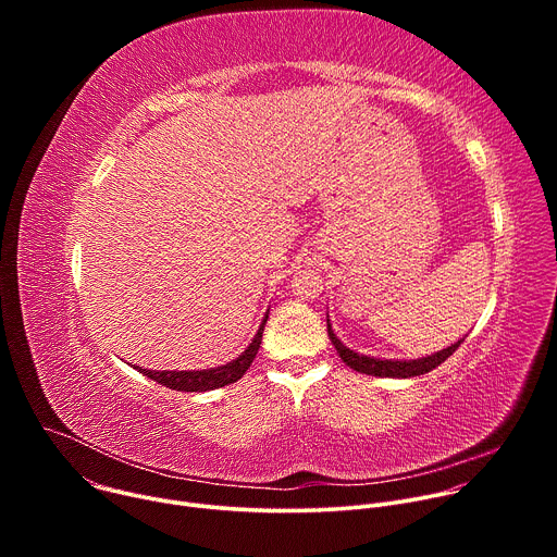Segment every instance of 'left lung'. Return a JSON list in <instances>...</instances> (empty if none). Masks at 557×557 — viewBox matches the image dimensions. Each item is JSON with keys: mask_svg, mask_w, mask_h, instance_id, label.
Returning <instances> with one entry per match:
<instances>
[{"mask_svg": "<svg viewBox=\"0 0 557 557\" xmlns=\"http://www.w3.org/2000/svg\"><path fill=\"white\" fill-rule=\"evenodd\" d=\"M329 326V337L335 346V350L339 352L342 361L346 366H350L352 370L361 372V374H372V376H389V379H408V376H419L425 374L430 370H434L436 366H441L447 357H451L456 352V348L462 344V339H458L456 344L421 357V359H381V357H370V355H361L357 350H350L348 346H344V342L335 335L331 320H326Z\"/></svg>", "mask_w": 557, "mask_h": 557, "instance_id": "left-lung-1", "label": "left lung"}]
</instances>
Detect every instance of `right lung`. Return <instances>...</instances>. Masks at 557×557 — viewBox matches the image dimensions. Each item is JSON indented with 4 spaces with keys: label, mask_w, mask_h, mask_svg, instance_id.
I'll return each mask as SVG.
<instances>
[{
    "label": "right lung",
    "mask_w": 557,
    "mask_h": 557,
    "mask_svg": "<svg viewBox=\"0 0 557 557\" xmlns=\"http://www.w3.org/2000/svg\"><path fill=\"white\" fill-rule=\"evenodd\" d=\"M267 320H269V308H267V314L262 317V324H260L256 337L245 348V352L237 355L235 359H231L224 366L207 368V370H147L140 366H134V368L140 374L153 379L156 383H163L165 387L178 389V392H207V389L224 387V385L235 383L237 379H240L253 363V359L260 350V344H262V331L267 326Z\"/></svg>",
    "instance_id": "1"
}]
</instances>
